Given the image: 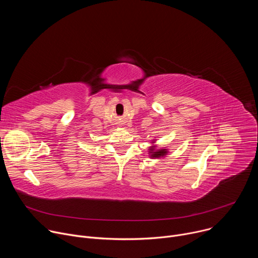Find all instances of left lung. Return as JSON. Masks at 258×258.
Here are the masks:
<instances>
[{"label":"left lung","mask_w":258,"mask_h":258,"mask_svg":"<svg viewBox=\"0 0 258 258\" xmlns=\"http://www.w3.org/2000/svg\"><path fill=\"white\" fill-rule=\"evenodd\" d=\"M153 151V150H152ZM152 153V157H161V156H164L165 153H166V149H163V150H157L156 152H151Z\"/></svg>","instance_id":"left-lung-1"}]
</instances>
